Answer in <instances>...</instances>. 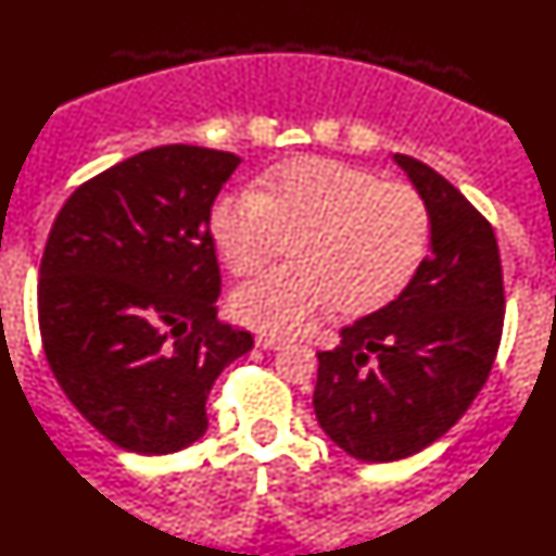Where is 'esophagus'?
<instances>
[{
  "mask_svg": "<svg viewBox=\"0 0 556 556\" xmlns=\"http://www.w3.org/2000/svg\"><path fill=\"white\" fill-rule=\"evenodd\" d=\"M256 346H258V349H266V351H274V349H282L285 341L279 339V336L258 333V336H256Z\"/></svg>",
  "mask_w": 556,
  "mask_h": 556,
  "instance_id": "1",
  "label": "esophagus"
}]
</instances>
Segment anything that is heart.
Listing matches in <instances>:
<instances>
[{
  "instance_id": "1",
  "label": "heart",
  "mask_w": 556,
  "mask_h": 556,
  "mask_svg": "<svg viewBox=\"0 0 556 556\" xmlns=\"http://www.w3.org/2000/svg\"><path fill=\"white\" fill-rule=\"evenodd\" d=\"M210 230L228 269L245 277L290 249L294 262L251 279L230 298L241 323L287 336L333 302L341 313L375 311L424 262L431 215L405 181L330 159L269 168L258 192H223Z\"/></svg>"
}]
</instances>
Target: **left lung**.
Segmentation results:
<instances>
[{
	"label": "left lung",
	"instance_id": "8db88e82",
	"mask_svg": "<svg viewBox=\"0 0 556 556\" xmlns=\"http://www.w3.org/2000/svg\"><path fill=\"white\" fill-rule=\"evenodd\" d=\"M392 159L424 194L431 254L395 300L320 351L313 392L323 431L362 462L405 459L465 416L493 369L505 315L493 226L424 161Z\"/></svg>",
	"mask_w": 556,
	"mask_h": 556
}]
</instances>
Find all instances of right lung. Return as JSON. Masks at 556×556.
<instances>
[{"label": "right lung", "instance_id": "add662e5", "mask_svg": "<svg viewBox=\"0 0 556 556\" xmlns=\"http://www.w3.org/2000/svg\"><path fill=\"white\" fill-rule=\"evenodd\" d=\"M238 164L185 143L136 153L76 189L48 236L46 359L76 410L125 452L194 444L217 375L254 346L215 307L210 210Z\"/></svg>", "mask_w": 556, "mask_h": 556}]
</instances>
